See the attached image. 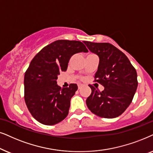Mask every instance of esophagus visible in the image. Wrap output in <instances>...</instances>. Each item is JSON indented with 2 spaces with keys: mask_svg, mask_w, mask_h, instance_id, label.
I'll return each instance as SVG.
<instances>
[{
  "mask_svg": "<svg viewBox=\"0 0 153 153\" xmlns=\"http://www.w3.org/2000/svg\"><path fill=\"white\" fill-rule=\"evenodd\" d=\"M83 86V85L82 84H78V89H80L81 87H82Z\"/></svg>",
  "mask_w": 153,
  "mask_h": 153,
  "instance_id": "esophagus-1",
  "label": "esophagus"
}]
</instances>
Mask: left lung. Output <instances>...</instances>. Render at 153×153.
Listing matches in <instances>:
<instances>
[{
  "label": "left lung",
  "instance_id": "obj_1",
  "mask_svg": "<svg viewBox=\"0 0 153 153\" xmlns=\"http://www.w3.org/2000/svg\"><path fill=\"white\" fill-rule=\"evenodd\" d=\"M84 43L99 57L95 82L104 87L100 91L89 85L91 93L86 100L87 107L101 117H117L125 111L135 94L138 87L136 69L127 56L111 43Z\"/></svg>",
  "mask_w": 153,
  "mask_h": 153
}]
</instances>
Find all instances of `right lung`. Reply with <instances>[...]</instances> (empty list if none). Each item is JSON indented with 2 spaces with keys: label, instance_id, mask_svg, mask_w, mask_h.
Instances as JSON below:
<instances>
[{
  "label": "right lung",
  "instance_id": "right-lung-1",
  "mask_svg": "<svg viewBox=\"0 0 153 153\" xmlns=\"http://www.w3.org/2000/svg\"><path fill=\"white\" fill-rule=\"evenodd\" d=\"M82 52H88L82 42L59 40L42 48L30 62L24 75V100L39 123L54 125L68 115L78 86L62 88L56 80L61 71H66L71 56Z\"/></svg>",
  "mask_w": 153,
  "mask_h": 153
}]
</instances>
